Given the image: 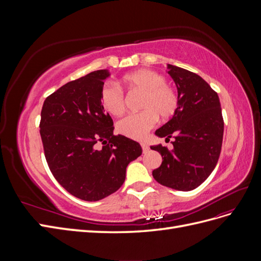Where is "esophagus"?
Instances as JSON below:
<instances>
[{"label":"esophagus","mask_w":261,"mask_h":261,"mask_svg":"<svg viewBox=\"0 0 261 261\" xmlns=\"http://www.w3.org/2000/svg\"><path fill=\"white\" fill-rule=\"evenodd\" d=\"M140 145H141V148H143V152L146 153L149 150V146L146 143H140Z\"/></svg>","instance_id":"esophagus-1"}]
</instances>
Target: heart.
I'll return each instance as SVG.
<instances>
[{"instance_id": "1", "label": "heart", "mask_w": 261, "mask_h": 261, "mask_svg": "<svg viewBox=\"0 0 261 261\" xmlns=\"http://www.w3.org/2000/svg\"><path fill=\"white\" fill-rule=\"evenodd\" d=\"M122 83L129 90L144 92L140 113L129 114L116 124L117 132L128 138L143 139L153 128L158 116L169 120L175 114L178 97L174 89L165 84V78L151 69H138L123 76ZM100 102L108 113L121 115L125 109L124 93L113 84H107L100 91Z\"/></svg>"}]
</instances>
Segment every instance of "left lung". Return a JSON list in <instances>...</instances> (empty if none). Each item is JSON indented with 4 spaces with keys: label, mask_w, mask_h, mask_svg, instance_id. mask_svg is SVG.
<instances>
[{
    "label": "left lung",
    "mask_w": 261,
    "mask_h": 261,
    "mask_svg": "<svg viewBox=\"0 0 261 261\" xmlns=\"http://www.w3.org/2000/svg\"><path fill=\"white\" fill-rule=\"evenodd\" d=\"M168 74L177 88L175 114L155 135L173 136V149L151 146L162 155V163L152 171L154 179L176 191H193L216 168L223 140L224 122L218 93L207 82L187 69L168 64Z\"/></svg>",
    "instance_id": "obj_1"
}]
</instances>
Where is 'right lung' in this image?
<instances>
[{"instance_id": "obj_1", "label": "right lung", "mask_w": 261, "mask_h": 261, "mask_svg": "<svg viewBox=\"0 0 261 261\" xmlns=\"http://www.w3.org/2000/svg\"><path fill=\"white\" fill-rule=\"evenodd\" d=\"M109 76L108 69H100L69 82L50 94L41 110L40 135L52 174L86 201L115 193L128 163L143 152L137 141L113 135V121L100 102Z\"/></svg>"}]
</instances>
